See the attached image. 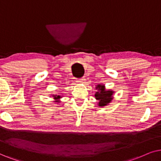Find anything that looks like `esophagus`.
I'll return each instance as SVG.
<instances>
[{
    "instance_id": "34e87169",
    "label": "esophagus",
    "mask_w": 161,
    "mask_h": 161,
    "mask_svg": "<svg viewBox=\"0 0 161 161\" xmlns=\"http://www.w3.org/2000/svg\"><path fill=\"white\" fill-rule=\"evenodd\" d=\"M85 81V78H81L79 79H77V82H79V83H82V82H84Z\"/></svg>"
}]
</instances>
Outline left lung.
<instances>
[{"mask_svg":"<svg viewBox=\"0 0 161 161\" xmlns=\"http://www.w3.org/2000/svg\"><path fill=\"white\" fill-rule=\"evenodd\" d=\"M96 89L97 90V91L95 93V98L98 101V107L102 108V107L108 105L113 100V95L114 91L111 90H106L105 86L101 84L96 85Z\"/></svg>","mask_w":161,"mask_h":161,"instance_id":"1","label":"left lung"}]
</instances>
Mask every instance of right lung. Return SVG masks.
Returning a JSON list of instances; mask_svg holds the SVG:
<instances>
[{
    "label": "right lung",
    "mask_w": 161,
    "mask_h": 161,
    "mask_svg": "<svg viewBox=\"0 0 161 161\" xmlns=\"http://www.w3.org/2000/svg\"><path fill=\"white\" fill-rule=\"evenodd\" d=\"M52 96L53 97V99H54L53 102H57V103L60 102V98L63 97V96H59V95H52Z\"/></svg>",
    "instance_id": "add662e5"
}]
</instances>
